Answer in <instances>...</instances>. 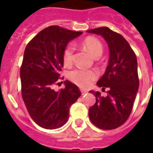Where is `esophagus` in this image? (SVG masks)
<instances>
[{
    "label": "esophagus",
    "instance_id": "34e87169",
    "mask_svg": "<svg viewBox=\"0 0 153 153\" xmlns=\"http://www.w3.org/2000/svg\"><path fill=\"white\" fill-rule=\"evenodd\" d=\"M80 92L82 93V94H85V93H88V91L85 89H83V88H80Z\"/></svg>",
    "mask_w": 153,
    "mask_h": 153
}]
</instances>
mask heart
I'll return each instance as SVG.
<instances>
[{
  "label": "heart",
  "mask_w": 153,
  "mask_h": 153,
  "mask_svg": "<svg viewBox=\"0 0 153 153\" xmlns=\"http://www.w3.org/2000/svg\"><path fill=\"white\" fill-rule=\"evenodd\" d=\"M83 46L89 54L94 58H99L102 54L103 47L98 39L93 37L87 38L83 41ZM74 58V47L73 45H68L64 51L63 60L65 65H70L72 63ZM97 74L95 71L93 70H81V69H75L70 71L69 74L70 79L76 83L77 85L83 88H87L92 84L94 80L96 79Z\"/></svg>",
  "instance_id": "1"
}]
</instances>
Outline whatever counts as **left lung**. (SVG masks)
I'll return each instance as SVG.
<instances>
[{
    "label": "left lung",
    "mask_w": 153,
    "mask_h": 153,
    "mask_svg": "<svg viewBox=\"0 0 153 153\" xmlns=\"http://www.w3.org/2000/svg\"><path fill=\"white\" fill-rule=\"evenodd\" d=\"M102 36L109 47V61L105 74L97 85L108 88L107 96L89 91L96 97V103L88 111L90 120L97 128L113 129L128 120L132 111L139 81L136 55L123 36L107 27L87 31Z\"/></svg>",
    "instance_id": "8db88e82"
}]
</instances>
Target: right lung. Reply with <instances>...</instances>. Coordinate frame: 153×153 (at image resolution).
Returning a JSON list of instances; mask_svg holds the SVG:
<instances>
[{"mask_svg":"<svg viewBox=\"0 0 153 153\" xmlns=\"http://www.w3.org/2000/svg\"><path fill=\"white\" fill-rule=\"evenodd\" d=\"M82 33L50 26L39 32L25 48L20 69L22 97L31 118L42 128L63 126L70 106L81 96L79 88L69 80L64 81V89L55 91L52 87L61 79L65 47Z\"/></svg>","mask_w":153,"mask_h":153,"instance_id":"obj_1","label":"right lung"}]
</instances>
